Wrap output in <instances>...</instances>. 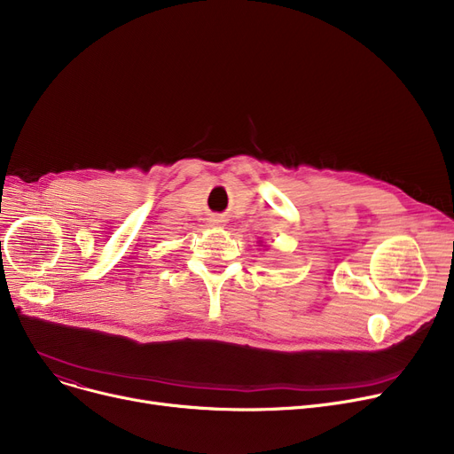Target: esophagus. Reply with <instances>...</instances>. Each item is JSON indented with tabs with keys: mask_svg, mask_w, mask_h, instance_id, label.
<instances>
[{
	"mask_svg": "<svg viewBox=\"0 0 454 454\" xmlns=\"http://www.w3.org/2000/svg\"><path fill=\"white\" fill-rule=\"evenodd\" d=\"M223 223H224V221H223L221 217H211V219H209V224H211V226H221Z\"/></svg>",
	"mask_w": 454,
	"mask_h": 454,
	"instance_id": "esophagus-1",
	"label": "esophagus"
}]
</instances>
